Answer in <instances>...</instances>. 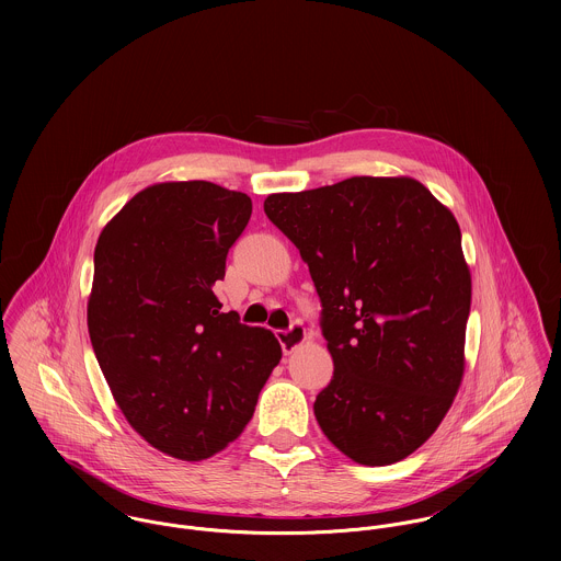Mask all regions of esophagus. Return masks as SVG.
Returning a JSON list of instances; mask_svg holds the SVG:
<instances>
[{
	"mask_svg": "<svg viewBox=\"0 0 561 561\" xmlns=\"http://www.w3.org/2000/svg\"><path fill=\"white\" fill-rule=\"evenodd\" d=\"M276 336L280 341L283 352L289 354V352H294L296 347H300L307 341V328L300 321H294L287 330H278Z\"/></svg>",
	"mask_w": 561,
	"mask_h": 561,
	"instance_id": "34e87169",
	"label": "esophagus"
}]
</instances>
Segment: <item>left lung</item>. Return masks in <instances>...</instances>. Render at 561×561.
Instances as JSON below:
<instances>
[{"label": "left lung", "mask_w": 561, "mask_h": 561, "mask_svg": "<svg viewBox=\"0 0 561 561\" xmlns=\"http://www.w3.org/2000/svg\"><path fill=\"white\" fill-rule=\"evenodd\" d=\"M265 216L296 243L321 302L334 374L313 403L358 465L419 449L465 374L471 274L454 214L410 176H352L272 194Z\"/></svg>", "instance_id": "left-lung-1"}]
</instances>
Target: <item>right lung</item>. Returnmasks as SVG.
<instances>
[{"instance_id": "1", "label": "right lung", "mask_w": 561, "mask_h": 561, "mask_svg": "<svg viewBox=\"0 0 561 561\" xmlns=\"http://www.w3.org/2000/svg\"><path fill=\"white\" fill-rule=\"evenodd\" d=\"M250 214L245 194L216 183H158L94 248V356L129 425L179 460H205L236 440L283 356L270 330L222 313L214 294Z\"/></svg>"}]
</instances>
